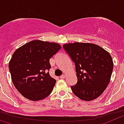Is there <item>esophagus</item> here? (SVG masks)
Here are the masks:
<instances>
[{"instance_id":"34e87169","label":"esophagus","mask_w":124,"mask_h":124,"mask_svg":"<svg viewBox=\"0 0 124 124\" xmlns=\"http://www.w3.org/2000/svg\"><path fill=\"white\" fill-rule=\"evenodd\" d=\"M65 77V75H64V74H63V75H61V76H60V78H62V79H63V78H64Z\"/></svg>"}]
</instances>
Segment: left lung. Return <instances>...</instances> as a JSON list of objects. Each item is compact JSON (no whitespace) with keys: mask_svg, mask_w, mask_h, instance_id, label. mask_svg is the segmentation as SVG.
<instances>
[{"mask_svg":"<svg viewBox=\"0 0 124 124\" xmlns=\"http://www.w3.org/2000/svg\"><path fill=\"white\" fill-rule=\"evenodd\" d=\"M63 47L75 63L77 82L71 86L73 93L85 101L99 97L110 82L114 67L111 55L90 43H70Z\"/></svg>","mask_w":124,"mask_h":124,"instance_id":"left-lung-1","label":"left lung"}]
</instances>
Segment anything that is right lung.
<instances>
[{"label":"right lung","instance_id":"1","mask_svg":"<svg viewBox=\"0 0 124 124\" xmlns=\"http://www.w3.org/2000/svg\"><path fill=\"white\" fill-rule=\"evenodd\" d=\"M61 49L57 43L35 40L14 52L8 68L13 84L24 97L40 101L52 92L56 80L49 74V60Z\"/></svg>","mask_w":124,"mask_h":124}]
</instances>
